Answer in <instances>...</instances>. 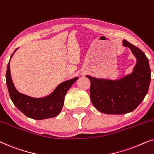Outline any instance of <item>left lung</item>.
Returning a JSON list of instances; mask_svg holds the SVG:
<instances>
[{"instance_id":"obj_1","label":"left lung","mask_w":154,"mask_h":154,"mask_svg":"<svg viewBox=\"0 0 154 154\" xmlns=\"http://www.w3.org/2000/svg\"><path fill=\"white\" fill-rule=\"evenodd\" d=\"M123 46L130 48L136 58L131 73L115 80L86 75L91 83L90 94L92 104L106 114L131 112L142 102L149 90L151 81L149 60L142 50L125 40H123Z\"/></svg>"}]
</instances>
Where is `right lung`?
Wrapping results in <instances>:
<instances>
[{
  "label": "right lung",
  "mask_w": 154,
  "mask_h": 154,
  "mask_svg": "<svg viewBox=\"0 0 154 154\" xmlns=\"http://www.w3.org/2000/svg\"><path fill=\"white\" fill-rule=\"evenodd\" d=\"M18 48L14 50L10 59L6 72V84L12 102L25 116L35 120L47 119L60 114L64 106V97L71 85L79 79L74 77L57 85L54 91L43 97L35 98L20 93L14 87L10 69V62Z\"/></svg>",
  "instance_id": "add662e5"
}]
</instances>
